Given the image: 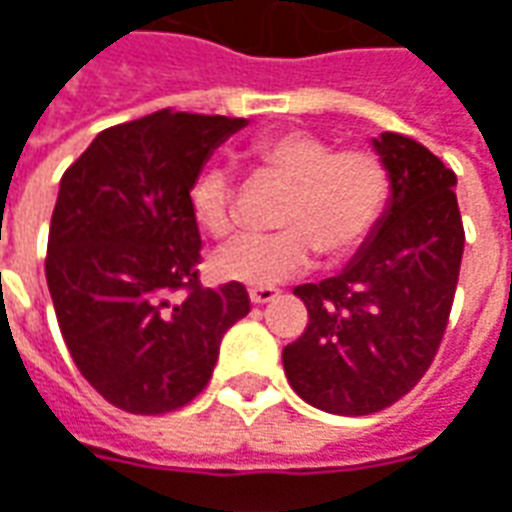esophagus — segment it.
I'll return each instance as SVG.
<instances>
[{"label":"esophagus","instance_id":"obj_1","mask_svg":"<svg viewBox=\"0 0 512 512\" xmlns=\"http://www.w3.org/2000/svg\"><path fill=\"white\" fill-rule=\"evenodd\" d=\"M279 296V290L274 288H252L249 290V301L252 304H268V301H274Z\"/></svg>","mask_w":512,"mask_h":512}]
</instances>
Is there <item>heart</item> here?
I'll list each match as a JSON object with an SVG mask.
<instances>
[{
	"label": "heart",
	"mask_w": 512,
	"mask_h": 512,
	"mask_svg": "<svg viewBox=\"0 0 512 512\" xmlns=\"http://www.w3.org/2000/svg\"><path fill=\"white\" fill-rule=\"evenodd\" d=\"M252 158L288 186L279 211L282 230L241 235L213 255L216 277L271 288L307 271L321 249L340 260L356 252L376 230L389 200L384 164L365 150L334 153L329 142L304 131L266 136ZM191 213L213 238L235 230V183L230 169H205L191 189Z\"/></svg>",
	"instance_id": "heart-1"
}]
</instances>
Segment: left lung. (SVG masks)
Wrapping results in <instances>:
<instances>
[{
    "label": "left lung",
    "mask_w": 512,
    "mask_h": 512,
    "mask_svg": "<svg viewBox=\"0 0 512 512\" xmlns=\"http://www.w3.org/2000/svg\"><path fill=\"white\" fill-rule=\"evenodd\" d=\"M373 150L389 175L384 216L337 277L293 288L310 323L282 351L293 392L340 417L376 414L425 376L463 257L455 172L411 136L384 131Z\"/></svg>",
    "instance_id": "1"
}]
</instances>
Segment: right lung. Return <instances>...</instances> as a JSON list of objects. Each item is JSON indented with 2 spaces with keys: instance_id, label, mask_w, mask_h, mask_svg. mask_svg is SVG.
<instances>
[{
  "instance_id": "1",
  "label": "right lung",
  "mask_w": 512,
  "mask_h": 512,
  "mask_svg": "<svg viewBox=\"0 0 512 512\" xmlns=\"http://www.w3.org/2000/svg\"><path fill=\"white\" fill-rule=\"evenodd\" d=\"M244 126L161 109L101 131L62 175L46 282L73 362L123 411L186 406L211 381L224 332L249 312L241 282L200 285L191 213L205 161Z\"/></svg>"
}]
</instances>
